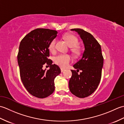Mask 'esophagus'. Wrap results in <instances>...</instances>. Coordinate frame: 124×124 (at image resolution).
<instances>
[{"label":"esophagus","mask_w":124,"mask_h":124,"mask_svg":"<svg viewBox=\"0 0 124 124\" xmlns=\"http://www.w3.org/2000/svg\"><path fill=\"white\" fill-rule=\"evenodd\" d=\"M65 70V69H64V68H61V72H63Z\"/></svg>","instance_id":"34e87169"}]
</instances>
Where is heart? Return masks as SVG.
Wrapping results in <instances>:
<instances>
[{"label": "heart", "mask_w": 124, "mask_h": 124, "mask_svg": "<svg viewBox=\"0 0 124 124\" xmlns=\"http://www.w3.org/2000/svg\"><path fill=\"white\" fill-rule=\"evenodd\" d=\"M63 39L67 42L68 46L72 47L71 51L73 53L77 54L79 53V49L76 47L78 44V40L76 37L68 34L63 36ZM55 43H56V40L53 39L49 44V49L52 52H53L55 51ZM71 61V57L68 54H59L54 58V61L55 63L62 67H67L68 66Z\"/></svg>", "instance_id": "obj_1"}]
</instances>
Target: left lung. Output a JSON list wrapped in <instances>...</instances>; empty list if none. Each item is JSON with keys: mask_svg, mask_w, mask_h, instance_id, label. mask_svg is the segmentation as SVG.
Instances as JSON below:
<instances>
[{"mask_svg": "<svg viewBox=\"0 0 124 124\" xmlns=\"http://www.w3.org/2000/svg\"><path fill=\"white\" fill-rule=\"evenodd\" d=\"M82 39L85 47L82 57L73 65L72 77L69 82L71 93L79 98L90 95L98 87L101 78L103 65L101 47L93 35L81 29H72ZM81 70L80 74L78 71Z\"/></svg>", "mask_w": 124, "mask_h": 124, "instance_id": "8db88e82", "label": "left lung"}]
</instances>
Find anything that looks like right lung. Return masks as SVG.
I'll return each mask as SVG.
<instances>
[{
  "label": "right lung",
  "instance_id": "obj_1",
  "mask_svg": "<svg viewBox=\"0 0 124 124\" xmlns=\"http://www.w3.org/2000/svg\"><path fill=\"white\" fill-rule=\"evenodd\" d=\"M56 30L39 28L31 31L20 44L17 62L23 85L32 95L40 99L49 96L55 89L54 79L61 70L48 59L49 44L57 36ZM50 69H42L43 65Z\"/></svg>",
  "mask_w": 124,
  "mask_h": 124
}]
</instances>
